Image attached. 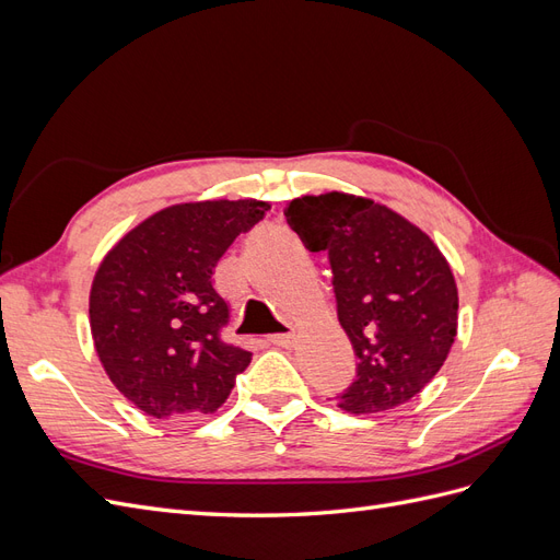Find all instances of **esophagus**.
Listing matches in <instances>:
<instances>
[{"label": "esophagus", "instance_id": "1", "mask_svg": "<svg viewBox=\"0 0 560 560\" xmlns=\"http://www.w3.org/2000/svg\"><path fill=\"white\" fill-rule=\"evenodd\" d=\"M294 341H296V334L294 331H284V334H273V336H270V343L282 346V348L294 346Z\"/></svg>", "mask_w": 560, "mask_h": 560}]
</instances>
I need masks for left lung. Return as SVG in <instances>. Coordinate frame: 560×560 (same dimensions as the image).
<instances>
[{
  "label": "left lung",
  "instance_id": "left-lung-1",
  "mask_svg": "<svg viewBox=\"0 0 560 560\" xmlns=\"http://www.w3.org/2000/svg\"><path fill=\"white\" fill-rule=\"evenodd\" d=\"M284 214L303 245L329 254L338 322L360 360L338 406L378 413L416 397L457 334V287L444 254L409 219L362 196H301Z\"/></svg>",
  "mask_w": 560,
  "mask_h": 560
}]
</instances>
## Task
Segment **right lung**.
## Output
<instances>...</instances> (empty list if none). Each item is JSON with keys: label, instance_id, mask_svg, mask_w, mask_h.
Wrapping results in <instances>:
<instances>
[{"label": "right lung", "instance_id": "1", "mask_svg": "<svg viewBox=\"0 0 560 560\" xmlns=\"http://www.w3.org/2000/svg\"><path fill=\"white\" fill-rule=\"evenodd\" d=\"M266 210L254 198L179 202L128 231L97 266L89 299L95 352L147 416L212 413L247 369L252 352L222 341L229 303L212 273Z\"/></svg>", "mask_w": 560, "mask_h": 560}]
</instances>
